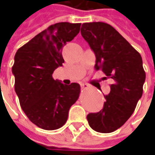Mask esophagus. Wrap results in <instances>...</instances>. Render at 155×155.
<instances>
[{
    "instance_id": "obj_1",
    "label": "esophagus",
    "mask_w": 155,
    "mask_h": 155,
    "mask_svg": "<svg viewBox=\"0 0 155 155\" xmlns=\"http://www.w3.org/2000/svg\"><path fill=\"white\" fill-rule=\"evenodd\" d=\"M81 86L82 89H88V88H90V85L88 84H85V83H81Z\"/></svg>"
}]
</instances>
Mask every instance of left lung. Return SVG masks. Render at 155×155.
Returning a JSON list of instances; mask_svg holds the SVG:
<instances>
[{
  "label": "left lung",
  "mask_w": 155,
  "mask_h": 155,
  "mask_svg": "<svg viewBox=\"0 0 155 155\" xmlns=\"http://www.w3.org/2000/svg\"><path fill=\"white\" fill-rule=\"evenodd\" d=\"M81 32L95 54V70L114 81L110 94L104 95L103 109L88 114L87 120L95 131L111 133L129 120L142 96L145 81L142 57L107 23H84Z\"/></svg>",
  "instance_id": "left-lung-1"
}]
</instances>
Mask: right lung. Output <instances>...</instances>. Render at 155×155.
<instances>
[{"mask_svg":"<svg viewBox=\"0 0 155 155\" xmlns=\"http://www.w3.org/2000/svg\"><path fill=\"white\" fill-rule=\"evenodd\" d=\"M81 25L69 22L51 25L15 53L12 66L15 93L29 120L43 130L63 126L70 108L80 95V84H62L54 81L52 74L62 66V47L77 35Z\"/></svg>","mask_w":155,"mask_h":155,"instance_id":"add662e5","label":"right lung"}]
</instances>
